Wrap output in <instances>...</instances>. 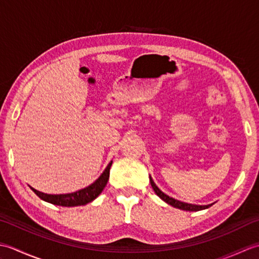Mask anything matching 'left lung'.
<instances>
[{
    "label": "left lung",
    "mask_w": 259,
    "mask_h": 259,
    "mask_svg": "<svg viewBox=\"0 0 259 259\" xmlns=\"http://www.w3.org/2000/svg\"><path fill=\"white\" fill-rule=\"evenodd\" d=\"M150 184L152 186L153 190H155L156 194L161 198V199L163 201H166L167 203H169V205H171L172 207H176V208H179V209H183V210H188V211H198V210H202V209H206V208H209L211 205H207V206H198V205H191V203H186V202H181L179 200H176L174 199V198L167 196L166 194H163V192L158 188V187L156 186V184L153 183L152 178L150 177Z\"/></svg>",
    "instance_id": "1"
}]
</instances>
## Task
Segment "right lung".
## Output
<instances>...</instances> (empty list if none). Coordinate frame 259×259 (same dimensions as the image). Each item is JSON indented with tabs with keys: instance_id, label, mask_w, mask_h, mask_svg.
<instances>
[{
	"instance_id": "1",
	"label": "right lung",
	"mask_w": 259,
	"mask_h": 259,
	"mask_svg": "<svg viewBox=\"0 0 259 259\" xmlns=\"http://www.w3.org/2000/svg\"><path fill=\"white\" fill-rule=\"evenodd\" d=\"M112 161L108 164L106 170L102 172V175L99 177L95 183L87 187L84 189H81L79 191L72 192V194H67V195H48L43 194V192L37 191L35 189L31 188L36 196L41 198L42 200L48 201L53 205L58 206H63V207H74V206H83L87 205L88 202H91L95 200L96 198L101 194L104 187H106L109 175H110V167H111Z\"/></svg>"
}]
</instances>
